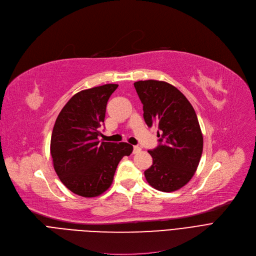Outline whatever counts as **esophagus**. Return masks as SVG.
<instances>
[{
    "mask_svg": "<svg viewBox=\"0 0 256 256\" xmlns=\"http://www.w3.org/2000/svg\"><path fill=\"white\" fill-rule=\"evenodd\" d=\"M140 152H141V148H140V147H139L138 145L134 146V150H132V152H134V154H139Z\"/></svg>",
    "mask_w": 256,
    "mask_h": 256,
    "instance_id": "1",
    "label": "esophagus"
}]
</instances>
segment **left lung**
<instances>
[{
	"mask_svg": "<svg viewBox=\"0 0 256 256\" xmlns=\"http://www.w3.org/2000/svg\"><path fill=\"white\" fill-rule=\"evenodd\" d=\"M134 86L146 124L158 130V145L148 150L152 165L144 171L146 180L158 191H176L192 178L202 154L204 137L194 108L178 88L162 80H139Z\"/></svg>",
	"mask_w": 256,
	"mask_h": 256,
	"instance_id": "1",
	"label": "left lung"
}]
</instances>
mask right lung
Instances as JSON below:
<instances>
[{
	"instance_id": "right-lung-1",
	"label": "right lung",
	"mask_w": 256,
	"mask_h": 256,
	"mask_svg": "<svg viewBox=\"0 0 256 256\" xmlns=\"http://www.w3.org/2000/svg\"><path fill=\"white\" fill-rule=\"evenodd\" d=\"M117 84L80 91L58 115L50 138L54 168L72 193L96 197L109 189L120 160L130 156L126 142L100 141L106 106Z\"/></svg>"
}]
</instances>
